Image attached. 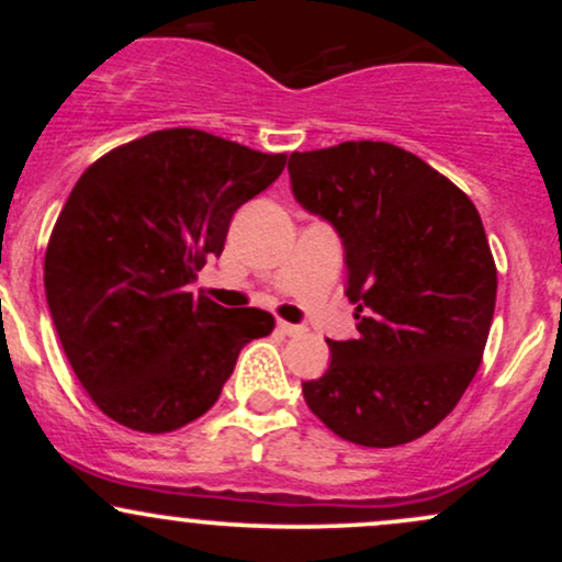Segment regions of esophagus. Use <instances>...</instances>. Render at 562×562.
Returning <instances> with one entry per match:
<instances>
[{
  "label": "esophagus",
  "instance_id": "obj_1",
  "mask_svg": "<svg viewBox=\"0 0 562 562\" xmlns=\"http://www.w3.org/2000/svg\"><path fill=\"white\" fill-rule=\"evenodd\" d=\"M277 333L280 335H299L301 327L299 325H290V322H277Z\"/></svg>",
  "mask_w": 562,
  "mask_h": 562
}]
</instances>
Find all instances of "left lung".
Segmentation results:
<instances>
[{"label": "left lung", "mask_w": 562, "mask_h": 562, "mask_svg": "<svg viewBox=\"0 0 562 562\" xmlns=\"http://www.w3.org/2000/svg\"><path fill=\"white\" fill-rule=\"evenodd\" d=\"M293 195L338 229L353 340L303 398L335 436L389 449L434 430L479 372L496 267L473 200L415 153L340 142L293 153Z\"/></svg>", "instance_id": "1"}]
</instances>
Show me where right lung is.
Listing matches in <instances>:
<instances>
[{"label": "right lung", "instance_id": "add662e5", "mask_svg": "<svg viewBox=\"0 0 562 562\" xmlns=\"http://www.w3.org/2000/svg\"><path fill=\"white\" fill-rule=\"evenodd\" d=\"M285 164V153L164 128L81 173L49 235L44 288L76 378L111 420L139 434L198 420L240 348L274 330L269 312L224 308L190 282Z\"/></svg>", "mask_w": 562, "mask_h": 562}]
</instances>
